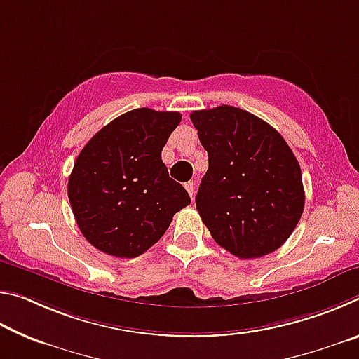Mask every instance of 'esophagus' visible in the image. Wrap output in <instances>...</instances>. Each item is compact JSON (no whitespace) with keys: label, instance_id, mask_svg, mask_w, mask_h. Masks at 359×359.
I'll use <instances>...</instances> for the list:
<instances>
[{"label":"esophagus","instance_id":"34e87169","mask_svg":"<svg viewBox=\"0 0 359 359\" xmlns=\"http://www.w3.org/2000/svg\"><path fill=\"white\" fill-rule=\"evenodd\" d=\"M185 188H187L188 194H190V198L193 199V198H194V184H193V182H187V184H185Z\"/></svg>","mask_w":359,"mask_h":359}]
</instances>
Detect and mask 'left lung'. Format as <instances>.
Listing matches in <instances>:
<instances>
[{
  "label": "left lung",
  "instance_id": "1",
  "mask_svg": "<svg viewBox=\"0 0 359 359\" xmlns=\"http://www.w3.org/2000/svg\"><path fill=\"white\" fill-rule=\"evenodd\" d=\"M209 169L196 209L212 238L239 258H261L285 244L301 220L302 175L280 133L233 106L194 111Z\"/></svg>",
  "mask_w": 359,
  "mask_h": 359
}]
</instances>
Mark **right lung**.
Returning a JSON list of instances; mask_svg holds the SVG:
<instances>
[{"label": "right lung", "mask_w": 359, "mask_h": 359, "mask_svg": "<svg viewBox=\"0 0 359 359\" xmlns=\"http://www.w3.org/2000/svg\"><path fill=\"white\" fill-rule=\"evenodd\" d=\"M180 120L179 112L135 109L101 128L79 154L68 198L83 238L102 253L139 257L190 204L161 160Z\"/></svg>", "instance_id": "obj_1"}]
</instances>
